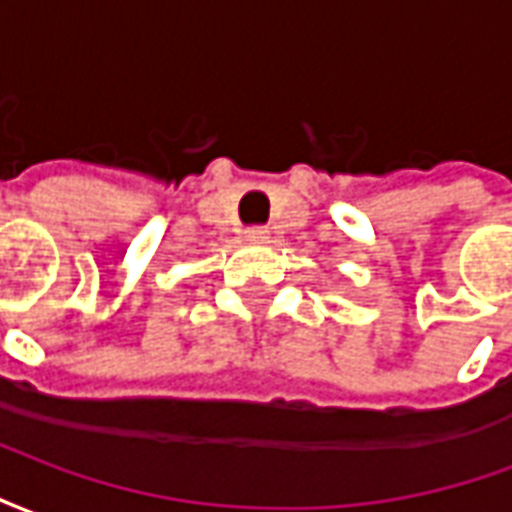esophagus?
Here are the masks:
<instances>
[{"mask_svg":"<svg viewBox=\"0 0 512 512\" xmlns=\"http://www.w3.org/2000/svg\"><path fill=\"white\" fill-rule=\"evenodd\" d=\"M268 238H271V235H268L266 227H249V230H246V241H249V244H266Z\"/></svg>","mask_w":512,"mask_h":512,"instance_id":"obj_1","label":"esophagus"}]
</instances>
